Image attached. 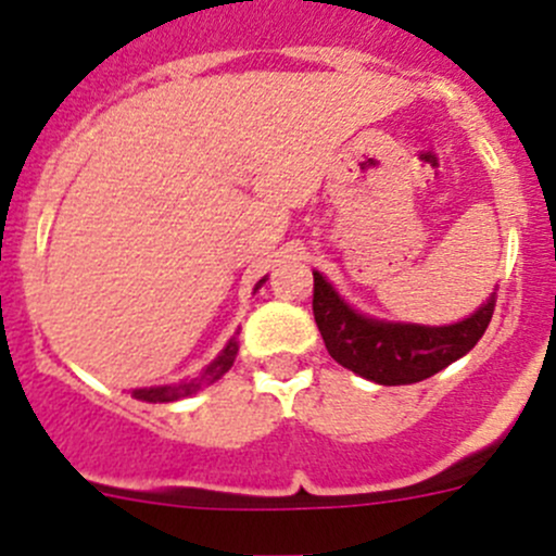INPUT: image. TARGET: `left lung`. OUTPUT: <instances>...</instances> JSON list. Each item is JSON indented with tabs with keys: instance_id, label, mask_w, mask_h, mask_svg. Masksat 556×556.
<instances>
[{
	"instance_id": "obj_1",
	"label": "left lung",
	"mask_w": 556,
	"mask_h": 556,
	"mask_svg": "<svg viewBox=\"0 0 556 556\" xmlns=\"http://www.w3.org/2000/svg\"><path fill=\"white\" fill-rule=\"evenodd\" d=\"M312 312L336 363L377 384H414L473 350L495 312V293L468 319L444 328L379 323L352 312L314 271Z\"/></svg>"
}]
</instances>
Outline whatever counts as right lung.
Listing matches in <instances>:
<instances>
[{
  "mask_svg": "<svg viewBox=\"0 0 556 556\" xmlns=\"http://www.w3.org/2000/svg\"><path fill=\"white\" fill-rule=\"evenodd\" d=\"M237 352H239V344L231 339V341H228L226 350L217 355L215 363H210V366H206V371L201 374V377L188 379V382H179V384H169V387H150V390H134V397H139V401H150V403H169V401H177V397L193 395V392H199L204 384H212L215 379H220L223 374H226L228 368L233 366V357H237Z\"/></svg>",
  "mask_w": 556,
  "mask_h": 556,
  "instance_id": "obj_1",
  "label": "right lung"
}]
</instances>
